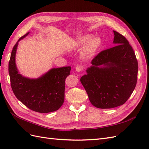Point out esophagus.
<instances>
[{
	"instance_id": "34e87169",
	"label": "esophagus",
	"mask_w": 149,
	"mask_h": 149,
	"mask_svg": "<svg viewBox=\"0 0 149 149\" xmlns=\"http://www.w3.org/2000/svg\"><path fill=\"white\" fill-rule=\"evenodd\" d=\"M82 69H83V68H82V66L80 65H77V66H76V67H75V70L78 72H81Z\"/></svg>"
}]
</instances>
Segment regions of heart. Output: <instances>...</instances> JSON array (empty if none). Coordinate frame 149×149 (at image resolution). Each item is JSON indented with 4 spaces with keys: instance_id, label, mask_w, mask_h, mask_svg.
Masks as SVG:
<instances>
[{
    "instance_id": "heart-1",
    "label": "heart",
    "mask_w": 149,
    "mask_h": 149,
    "mask_svg": "<svg viewBox=\"0 0 149 149\" xmlns=\"http://www.w3.org/2000/svg\"><path fill=\"white\" fill-rule=\"evenodd\" d=\"M91 38V35H87L81 39L77 40L75 42V45L81 46L84 45L89 41ZM101 45V39L99 37H95L91 39L88 43L86 46L83 50V55L87 58H91L96 54L97 50Z\"/></svg>"
}]
</instances>
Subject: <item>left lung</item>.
Returning <instances> with one entry per match:
<instances>
[{
    "instance_id": "left-lung-1",
    "label": "left lung",
    "mask_w": 149,
    "mask_h": 149,
    "mask_svg": "<svg viewBox=\"0 0 149 149\" xmlns=\"http://www.w3.org/2000/svg\"><path fill=\"white\" fill-rule=\"evenodd\" d=\"M113 33L116 45L98 54L80 79L90 102L100 109L123 105L137 83L138 65L134 50L124 36Z\"/></svg>"
}]
</instances>
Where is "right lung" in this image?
Here are the masks:
<instances>
[{"label": "right lung", "mask_w": 149, "mask_h": 149, "mask_svg": "<svg viewBox=\"0 0 149 149\" xmlns=\"http://www.w3.org/2000/svg\"><path fill=\"white\" fill-rule=\"evenodd\" d=\"M15 44L9 62L11 86L16 97L34 111L47 113L59 109L65 100V79L70 74L71 66L52 68L37 79H30L19 74L15 63L18 42Z\"/></svg>", "instance_id": "obj_1"}]
</instances>
